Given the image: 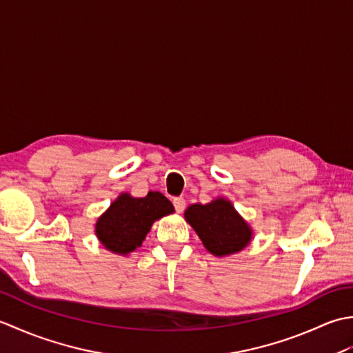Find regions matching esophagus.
<instances>
[{
	"label": "esophagus",
	"instance_id": "34e87169",
	"mask_svg": "<svg viewBox=\"0 0 353 353\" xmlns=\"http://www.w3.org/2000/svg\"><path fill=\"white\" fill-rule=\"evenodd\" d=\"M172 205H174V209L177 214H182L186 208V201L183 197H176L174 200H172Z\"/></svg>",
	"mask_w": 353,
	"mask_h": 353
}]
</instances>
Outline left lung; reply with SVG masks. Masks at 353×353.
<instances>
[{
  "label": "left lung",
  "instance_id": "1",
  "mask_svg": "<svg viewBox=\"0 0 353 353\" xmlns=\"http://www.w3.org/2000/svg\"><path fill=\"white\" fill-rule=\"evenodd\" d=\"M185 220L197 232L201 243L215 256L241 252L252 241L253 232L226 199H215L206 205H191Z\"/></svg>",
  "mask_w": 353,
  "mask_h": 353
}]
</instances>
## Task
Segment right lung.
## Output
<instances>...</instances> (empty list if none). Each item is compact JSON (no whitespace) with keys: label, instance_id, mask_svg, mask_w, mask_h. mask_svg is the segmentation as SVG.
Wrapping results in <instances>:
<instances>
[{"label":"right lung","instance_id":"obj_1","mask_svg":"<svg viewBox=\"0 0 353 353\" xmlns=\"http://www.w3.org/2000/svg\"><path fill=\"white\" fill-rule=\"evenodd\" d=\"M172 212L174 206L159 191L139 199L123 192L97 220L95 235L108 250L125 256L141 247L156 220Z\"/></svg>","mask_w":353,"mask_h":353}]
</instances>
